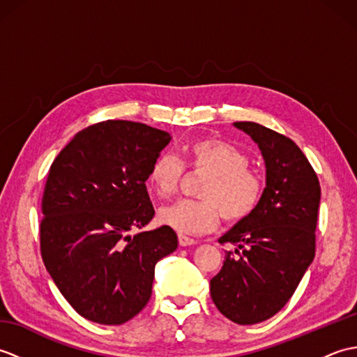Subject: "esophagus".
Returning <instances> with one entry per match:
<instances>
[{"label":"esophagus","instance_id":"esophagus-1","mask_svg":"<svg viewBox=\"0 0 357 357\" xmlns=\"http://www.w3.org/2000/svg\"><path fill=\"white\" fill-rule=\"evenodd\" d=\"M178 239H179L181 247H190V245L196 244V241L193 238H188V236H185V234H179Z\"/></svg>","mask_w":357,"mask_h":357}]
</instances>
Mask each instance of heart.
<instances>
[{
    "instance_id": "b5f03b06",
    "label": "heart",
    "mask_w": 357,
    "mask_h": 357,
    "mask_svg": "<svg viewBox=\"0 0 357 357\" xmlns=\"http://www.w3.org/2000/svg\"><path fill=\"white\" fill-rule=\"evenodd\" d=\"M185 164L193 172L207 173L199 188L201 199H185L159 210V222L179 233L198 234L213 230L224 218L238 222L259 208L265 181L250 169V159L234 144L218 138L195 139L183 149ZM184 174L181 159L159 153L149 169V183L159 198L178 192Z\"/></svg>"
}]
</instances>
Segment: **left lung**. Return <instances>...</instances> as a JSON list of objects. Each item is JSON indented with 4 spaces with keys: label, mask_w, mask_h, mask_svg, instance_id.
<instances>
[{
    "label": "left lung",
    "mask_w": 357,
    "mask_h": 357,
    "mask_svg": "<svg viewBox=\"0 0 357 357\" xmlns=\"http://www.w3.org/2000/svg\"><path fill=\"white\" fill-rule=\"evenodd\" d=\"M234 126L259 146L267 187L259 208L219 239L236 250L227 252L221 271L210 280V293L225 317L253 325L290 301L313 262L321 185L290 138L250 121Z\"/></svg>",
    "instance_id": "8db88e82"
}]
</instances>
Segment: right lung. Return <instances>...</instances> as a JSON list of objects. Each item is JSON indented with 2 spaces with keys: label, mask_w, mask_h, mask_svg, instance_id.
<instances>
[{
  "label": "right lung",
  "mask_w": 357,
  "mask_h": 357,
  "mask_svg": "<svg viewBox=\"0 0 357 357\" xmlns=\"http://www.w3.org/2000/svg\"><path fill=\"white\" fill-rule=\"evenodd\" d=\"M170 135L133 121H102L78 132L45 179L40 247L58 290L86 319L130 321L147 305L155 265L178 247L155 216L146 181Z\"/></svg>",
  "instance_id": "add662e5"
}]
</instances>
